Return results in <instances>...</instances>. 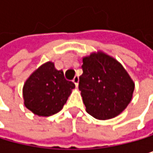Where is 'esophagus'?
Here are the masks:
<instances>
[{"label":"esophagus","instance_id":"1","mask_svg":"<svg viewBox=\"0 0 153 153\" xmlns=\"http://www.w3.org/2000/svg\"><path fill=\"white\" fill-rule=\"evenodd\" d=\"M73 82H74L76 87H78V84H79V76H75L74 79H73Z\"/></svg>","mask_w":153,"mask_h":153}]
</instances>
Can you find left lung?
<instances>
[{
    "mask_svg": "<svg viewBox=\"0 0 153 153\" xmlns=\"http://www.w3.org/2000/svg\"><path fill=\"white\" fill-rule=\"evenodd\" d=\"M79 90L92 117L105 120L118 116L132 99L135 84L121 64L99 51L82 59Z\"/></svg>",
    "mask_w": 153,
    "mask_h": 153,
    "instance_id": "8db88e82",
    "label": "left lung"
}]
</instances>
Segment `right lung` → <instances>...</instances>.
Masks as SVG:
<instances>
[{
    "label": "right lung",
    "mask_w": 153,
    "mask_h": 153,
    "mask_svg": "<svg viewBox=\"0 0 153 153\" xmlns=\"http://www.w3.org/2000/svg\"><path fill=\"white\" fill-rule=\"evenodd\" d=\"M72 82L64 78L54 63L48 61L41 65L29 77L23 87L24 103L27 109L39 117H49L62 109L71 90Z\"/></svg>",
    "instance_id": "add662e5"
}]
</instances>
